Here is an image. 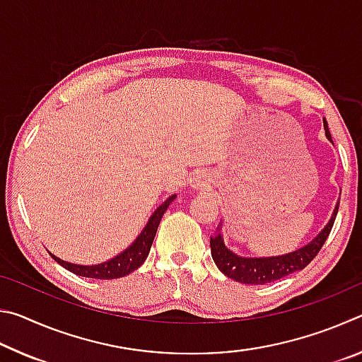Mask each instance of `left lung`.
Masks as SVG:
<instances>
[{"label": "left lung", "mask_w": 362, "mask_h": 362, "mask_svg": "<svg viewBox=\"0 0 362 362\" xmlns=\"http://www.w3.org/2000/svg\"><path fill=\"white\" fill-rule=\"evenodd\" d=\"M324 129H326V137L332 142V137H330L327 121L324 119ZM337 212H339V206L335 207V211L330 217L329 223L324 226V230L317 235L313 241L306 244V246L293 250L291 254L286 255H278V257H240L235 252L225 246L223 236L218 233L216 236H211V254L212 259L216 262L217 268L222 272L225 276L238 281V283L243 284H268L273 283V281H278L284 276H289V274L298 272V269H303L308 263L315 259L320 252L321 247L326 243L330 230H332Z\"/></svg>", "instance_id": "left-lung-1"}]
</instances>
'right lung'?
I'll list each match as a JSON object with an SVG mask.
<instances>
[{"mask_svg":"<svg viewBox=\"0 0 362 362\" xmlns=\"http://www.w3.org/2000/svg\"><path fill=\"white\" fill-rule=\"evenodd\" d=\"M175 199V194L168 198L164 203L158 207V209L153 212V216L150 217L148 223L145 225V228L142 233L136 238L129 247L126 250H122L119 255L113 257L108 262L99 263V265H76V263H70L65 260H60L59 257L51 254V257L56 260L59 265H62L64 268L69 269V272L78 274V276L83 278H94V279H116V278H122L126 274L132 273L134 269H137L142 263L146 260L148 257V252L151 249L153 240H155L158 225L161 222V218L164 216V212L168 211L169 204Z\"/></svg>","mask_w":362,"mask_h":362,"instance_id":"add662e5","label":"right lung"}]
</instances>
